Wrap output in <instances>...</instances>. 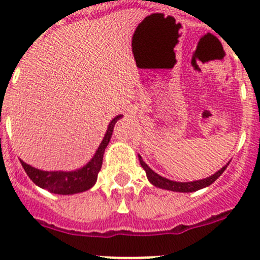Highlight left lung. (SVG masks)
Listing matches in <instances>:
<instances>
[{"mask_svg":"<svg viewBox=\"0 0 260 260\" xmlns=\"http://www.w3.org/2000/svg\"><path fill=\"white\" fill-rule=\"evenodd\" d=\"M138 160H140V164H141L142 168L145 169L146 172V176L149 182L151 185H154L155 187L163 188V190H168V191H174V192H193V191L201 190L204 187H208L225 171L229 163L225 164L223 168H220L219 171L215 172L214 174L212 176L207 177V178L203 179H198V181H192V182H177V181H172V179L166 178V177H161L160 174L155 173L146 163H145L144 160H142L141 155H138Z\"/></svg>","mask_w":260,"mask_h":260,"instance_id":"1","label":"left lung"}]
</instances>
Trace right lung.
Instances as JSON below:
<instances>
[{"label": "right lung", "mask_w": 260, "mask_h": 260, "mask_svg": "<svg viewBox=\"0 0 260 260\" xmlns=\"http://www.w3.org/2000/svg\"><path fill=\"white\" fill-rule=\"evenodd\" d=\"M122 116L123 115H116L109 123L108 129H106L100 146L97 147L92 159L82 168L69 172L41 171V169L35 168V167L29 166L25 161L20 160L24 171L38 187L45 188V190L52 193H57V195H73V193L84 192V191L89 190L91 187H93L97 181V174H99L101 166H103L104 152H105L106 146L110 142L114 125Z\"/></svg>", "instance_id": "add662e5"}]
</instances>
